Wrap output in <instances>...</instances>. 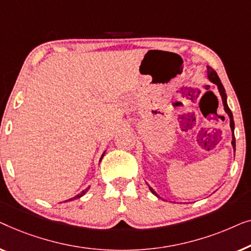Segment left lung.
Listing matches in <instances>:
<instances>
[{
  "instance_id": "obj_1",
  "label": "left lung",
  "mask_w": 251,
  "mask_h": 251,
  "mask_svg": "<svg viewBox=\"0 0 251 251\" xmlns=\"http://www.w3.org/2000/svg\"><path fill=\"white\" fill-rule=\"evenodd\" d=\"M207 76H208V79H209L211 83L216 84V85H217V87H218V91H220V94H221V97H222V101H223L224 110H225V112H226V114L228 115V117H230V126H231V130H232V147H233V149H234V151H235L234 121H233V115H232V111L230 110V108H228V105H227V101H226V93H225V89H224L223 84L221 83V79H220V77H218L217 73L215 72V70H214L213 68H211V67H209V66H207ZM149 189H150V191L152 192L154 196H157L158 198H160L159 196L157 195L156 191H154V190H153L152 188H150V186H149Z\"/></svg>"
}]
</instances>
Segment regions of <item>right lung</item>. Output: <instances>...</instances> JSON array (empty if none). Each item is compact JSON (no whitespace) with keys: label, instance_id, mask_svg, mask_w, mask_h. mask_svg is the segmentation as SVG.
<instances>
[{"label":"right lung","instance_id":"right-lung-1","mask_svg":"<svg viewBox=\"0 0 251 251\" xmlns=\"http://www.w3.org/2000/svg\"><path fill=\"white\" fill-rule=\"evenodd\" d=\"M103 156H104V152H103V154H102V156H101V158H100V161H101V159H102V158H103ZM89 189H90V186H89V188H87V189H85V190H83V191H82V192H80V193H78V195H77V196H75V197H73V198H70V199H68V200H66V202H67V201H72V200H76V199H79V198H80V197H83L84 195H85V193H86L87 191H89Z\"/></svg>","mask_w":251,"mask_h":251}]
</instances>
